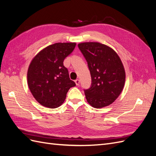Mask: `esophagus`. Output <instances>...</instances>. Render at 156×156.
<instances>
[{
	"instance_id": "obj_1",
	"label": "esophagus",
	"mask_w": 156,
	"mask_h": 156,
	"mask_svg": "<svg viewBox=\"0 0 156 156\" xmlns=\"http://www.w3.org/2000/svg\"><path fill=\"white\" fill-rule=\"evenodd\" d=\"M79 82H80V81H79V79H76L75 81V84H76V85H79Z\"/></svg>"
}]
</instances>
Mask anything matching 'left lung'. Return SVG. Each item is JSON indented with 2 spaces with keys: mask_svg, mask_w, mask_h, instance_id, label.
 Masks as SVG:
<instances>
[{
  "mask_svg": "<svg viewBox=\"0 0 156 156\" xmlns=\"http://www.w3.org/2000/svg\"><path fill=\"white\" fill-rule=\"evenodd\" d=\"M87 60L91 87L84 90L87 102L97 108L111 105L124 88L126 72L121 59L110 47L98 42L78 44Z\"/></svg>",
  "mask_w": 156,
  "mask_h": 156,
  "instance_id": "left-lung-1",
  "label": "left lung"
}]
</instances>
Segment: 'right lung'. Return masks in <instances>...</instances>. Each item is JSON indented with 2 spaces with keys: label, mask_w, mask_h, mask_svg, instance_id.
Segmentation results:
<instances>
[{
  "label": "right lung",
  "mask_w": 156,
  "mask_h": 156,
  "mask_svg": "<svg viewBox=\"0 0 156 156\" xmlns=\"http://www.w3.org/2000/svg\"><path fill=\"white\" fill-rule=\"evenodd\" d=\"M76 43H56L41 50L32 58L27 72L28 86L35 100L55 108L64 103L67 92L75 86L63 62Z\"/></svg>",
  "instance_id": "add662e5"
}]
</instances>
